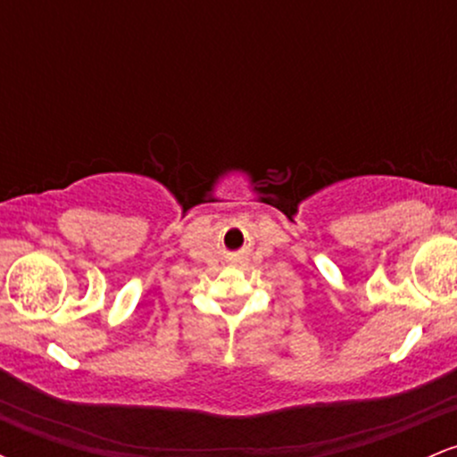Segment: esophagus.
Wrapping results in <instances>:
<instances>
[{
	"label": "esophagus",
	"mask_w": 457,
	"mask_h": 457,
	"mask_svg": "<svg viewBox=\"0 0 457 457\" xmlns=\"http://www.w3.org/2000/svg\"><path fill=\"white\" fill-rule=\"evenodd\" d=\"M232 262H234V264H245V258H243V255H234Z\"/></svg>",
	"instance_id": "34e87169"
}]
</instances>
